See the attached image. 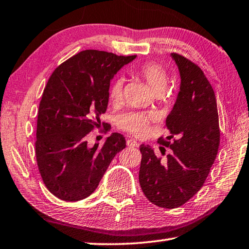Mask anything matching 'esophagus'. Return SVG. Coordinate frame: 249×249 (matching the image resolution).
Here are the masks:
<instances>
[{
	"instance_id": "34e87169",
	"label": "esophagus",
	"mask_w": 249,
	"mask_h": 249,
	"mask_svg": "<svg viewBox=\"0 0 249 249\" xmlns=\"http://www.w3.org/2000/svg\"><path fill=\"white\" fill-rule=\"evenodd\" d=\"M126 145H128L129 147H133V148L139 147V143L133 139H129L128 141H126Z\"/></svg>"
}]
</instances>
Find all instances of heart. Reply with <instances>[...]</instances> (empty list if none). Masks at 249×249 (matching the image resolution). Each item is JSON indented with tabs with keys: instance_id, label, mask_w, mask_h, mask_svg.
I'll use <instances>...</instances> for the list:
<instances>
[{
	"instance_id": "obj_1",
	"label": "heart",
	"mask_w": 249,
	"mask_h": 249,
	"mask_svg": "<svg viewBox=\"0 0 249 249\" xmlns=\"http://www.w3.org/2000/svg\"><path fill=\"white\" fill-rule=\"evenodd\" d=\"M135 74L143 79L151 89L154 94H160L166 90L169 82V74L161 65L154 62H147L141 64L134 68ZM124 79L117 78L112 80L109 86L108 95L111 102H118L123 96ZM154 120L151 114H144L139 111H125L117 117V124L120 129L137 137H143L148 132L149 125Z\"/></svg>"
}]
</instances>
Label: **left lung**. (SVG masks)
Listing matches in <instances>:
<instances>
[{
    "label": "left lung",
    "mask_w": 249,
    "mask_h": 249,
    "mask_svg": "<svg viewBox=\"0 0 249 249\" xmlns=\"http://www.w3.org/2000/svg\"><path fill=\"white\" fill-rule=\"evenodd\" d=\"M180 72V91L166 119L169 139L158 143L171 148L166 160L149 145H141L140 185L146 198L158 207L184 205L204 185L217 157L220 129L217 101L212 84L197 65L172 53Z\"/></svg>",
    "instance_id": "1"
}]
</instances>
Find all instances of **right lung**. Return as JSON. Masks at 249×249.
<instances>
[{"label":"right lung","mask_w":249,"mask_h":249,"mask_svg":"<svg viewBox=\"0 0 249 249\" xmlns=\"http://www.w3.org/2000/svg\"><path fill=\"white\" fill-rule=\"evenodd\" d=\"M137 57L86 50L56 68L37 112L36 156L45 186L66 201L87 198L109 163L125 147L123 134L88 147L87 135L101 124L108 105L111 79Z\"/></svg>","instance_id":"add662e5"}]
</instances>
